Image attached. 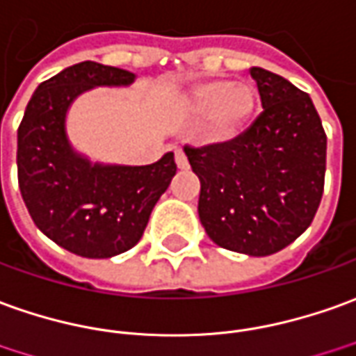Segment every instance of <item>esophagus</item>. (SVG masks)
Instances as JSON below:
<instances>
[{"label":"esophagus","mask_w":356,"mask_h":356,"mask_svg":"<svg viewBox=\"0 0 356 356\" xmlns=\"http://www.w3.org/2000/svg\"><path fill=\"white\" fill-rule=\"evenodd\" d=\"M174 161H176V166H178L180 170H186V168H188V159H186V154H184L182 149H176V151H174Z\"/></svg>","instance_id":"esophagus-1"}]
</instances>
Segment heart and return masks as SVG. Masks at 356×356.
I'll return each instance as SVG.
<instances>
[{"label":"heart","mask_w":356,"mask_h":356,"mask_svg":"<svg viewBox=\"0 0 356 356\" xmlns=\"http://www.w3.org/2000/svg\"><path fill=\"white\" fill-rule=\"evenodd\" d=\"M192 110L205 116V136L211 141H229L246 127L256 110V90L248 83L209 81L195 87Z\"/></svg>","instance_id":"heart-1"}]
</instances>
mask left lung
<instances>
[{"label":"left lung","mask_w":356,"mask_h":356,"mask_svg":"<svg viewBox=\"0 0 356 356\" xmlns=\"http://www.w3.org/2000/svg\"><path fill=\"white\" fill-rule=\"evenodd\" d=\"M264 112L238 137L184 147L202 182L197 213L217 246L269 256L295 242L320 207L327 137L312 99L252 67Z\"/></svg>","instance_id":"1"}]
</instances>
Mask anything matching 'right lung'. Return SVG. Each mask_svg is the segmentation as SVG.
<instances>
[{"label":"right lung","instance_id":"1","mask_svg":"<svg viewBox=\"0 0 356 356\" xmlns=\"http://www.w3.org/2000/svg\"><path fill=\"white\" fill-rule=\"evenodd\" d=\"M134 79L120 67L75 63L38 85L17 129L24 205L48 238L81 257H112L134 248L176 174L174 153L147 166L92 164L67 141L65 114L81 92Z\"/></svg>","mask_w":356,"mask_h":356}]
</instances>
